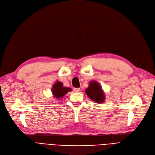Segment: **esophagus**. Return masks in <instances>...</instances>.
Instances as JSON below:
<instances>
[{"instance_id": "esophagus-1", "label": "esophagus", "mask_w": 155, "mask_h": 155, "mask_svg": "<svg viewBox=\"0 0 155 155\" xmlns=\"http://www.w3.org/2000/svg\"><path fill=\"white\" fill-rule=\"evenodd\" d=\"M74 92H79L80 91V89L79 88H74Z\"/></svg>"}]
</instances>
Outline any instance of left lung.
<instances>
[{"label":"left lung","mask_w":155,"mask_h":155,"mask_svg":"<svg viewBox=\"0 0 155 155\" xmlns=\"http://www.w3.org/2000/svg\"><path fill=\"white\" fill-rule=\"evenodd\" d=\"M85 92L88 97L98 104L104 102L105 100V93L103 91L102 87L95 81L90 83L89 86L85 90Z\"/></svg>","instance_id":"1"}]
</instances>
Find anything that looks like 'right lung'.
Returning <instances> with one entry per match:
<instances>
[{
  "instance_id": "add662e5",
  "label": "right lung",
  "mask_w": 155,
  "mask_h": 155,
  "mask_svg": "<svg viewBox=\"0 0 155 155\" xmlns=\"http://www.w3.org/2000/svg\"><path fill=\"white\" fill-rule=\"evenodd\" d=\"M72 89L71 87H64L63 86L62 83L61 81H57L53 85L52 88H51V91L54 97L55 98L60 99L61 98H63L64 96L67 94L68 92L71 91Z\"/></svg>"
}]
</instances>
